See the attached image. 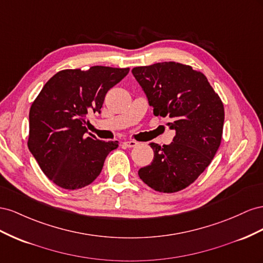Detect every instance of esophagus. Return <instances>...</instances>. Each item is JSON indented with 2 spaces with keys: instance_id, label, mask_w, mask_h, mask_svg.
I'll return each instance as SVG.
<instances>
[{
  "instance_id": "34e87169",
  "label": "esophagus",
  "mask_w": 263,
  "mask_h": 263,
  "mask_svg": "<svg viewBox=\"0 0 263 263\" xmlns=\"http://www.w3.org/2000/svg\"><path fill=\"white\" fill-rule=\"evenodd\" d=\"M123 145L126 146V147H134V146L138 145V142L134 141V140H127V141L123 142Z\"/></svg>"
}]
</instances>
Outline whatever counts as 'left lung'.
Returning <instances> with one entry per match:
<instances>
[{
  "label": "left lung",
  "instance_id": "left-lung-1",
  "mask_svg": "<svg viewBox=\"0 0 263 263\" xmlns=\"http://www.w3.org/2000/svg\"><path fill=\"white\" fill-rule=\"evenodd\" d=\"M133 76L145 92L154 116L167 117L175 131L171 144L149 143L152 163L139 176L156 192L176 193L196 181L218 151L223 104L202 72L175 62L134 67Z\"/></svg>",
  "mask_w": 263,
  "mask_h": 263
}]
</instances>
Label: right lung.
I'll return each instance as SVG.
<instances>
[{"label": "right lung", "instance_id": "obj_1", "mask_svg": "<svg viewBox=\"0 0 263 263\" xmlns=\"http://www.w3.org/2000/svg\"><path fill=\"white\" fill-rule=\"evenodd\" d=\"M130 68L93 66L54 74L29 110V151L52 183L79 190L99 176L107 155L118 141L87 136V116L101 112L104 97Z\"/></svg>", "mask_w": 263, "mask_h": 263}]
</instances>
